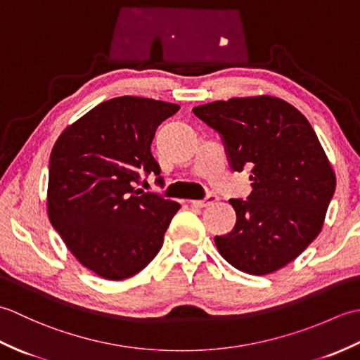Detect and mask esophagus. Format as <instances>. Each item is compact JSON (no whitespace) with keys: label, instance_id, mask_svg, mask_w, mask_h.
<instances>
[{"label":"esophagus","instance_id":"1","mask_svg":"<svg viewBox=\"0 0 360 360\" xmlns=\"http://www.w3.org/2000/svg\"><path fill=\"white\" fill-rule=\"evenodd\" d=\"M218 201V196L215 193H209L207 196L204 198V200H196V201H192L193 205H196V207H207V205H212L215 204Z\"/></svg>","mask_w":360,"mask_h":360}]
</instances>
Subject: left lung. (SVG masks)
<instances>
[{"instance_id": "left-lung-1", "label": "left lung", "mask_w": 360, "mask_h": 360, "mask_svg": "<svg viewBox=\"0 0 360 360\" xmlns=\"http://www.w3.org/2000/svg\"><path fill=\"white\" fill-rule=\"evenodd\" d=\"M193 112L221 136L233 172L250 168L248 200H231L232 232L215 236L227 263L266 275L292 262L322 231L335 174L307 117L271 96L229 98Z\"/></svg>"}]
</instances>
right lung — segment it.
Instances as JSON below:
<instances>
[{
  "label": "right lung",
  "instance_id": "right-lung-1",
  "mask_svg": "<svg viewBox=\"0 0 360 360\" xmlns=\"http://www.w3.org/2000/svg\"><path fill=\"white\" fill-rule=\"evenodd\" d=\"M179 105L122 96L102 102L60 134L51 151L48 215L79 262L106 280L141 272L162 248L181 205L136 188L160 167L158 127Z\"/></svg>",
  "mask_w": 360,
  "mask_h": 360
}]
</instances>
